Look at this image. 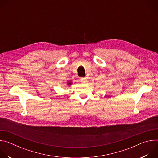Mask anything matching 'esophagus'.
<instances>
[{
    "mask_svg": "<svg viewBox=\"0 0 158 158\" xmlns=\"http://www.w3.org/2000/svg\"><path fill=\"white\" fill-rule=\"evenodd\" d=\"M80 81H81V83H83V84H84V83H86L87 81V79H86L85 77H82V78H81Z\"/></svg>",
    "mask_w": 158,
    "mask_h": 158,
    "instance_id": "1",
    "label": "esophagus"
}]
</instances>
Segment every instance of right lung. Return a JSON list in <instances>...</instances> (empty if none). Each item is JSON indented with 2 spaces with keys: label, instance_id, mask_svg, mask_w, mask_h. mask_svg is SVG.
I'll return each mask as SVG.
<instances>
[{
  "label": "right lung",
  "instance_id": "add662e5",
  "mask_svg": "<svg viewBox=\"0 0 158 158\" xmlns=\"http://www.w3.org/2000/svg\"><path fill=\"white\" fill-rule=\"evenodd\" d=\"M71 84H72L71 81H68V82H67V85H71Z\"/></svg>",
  "mask_w": 158,
  "mask_h": 158
}]
</instances>
